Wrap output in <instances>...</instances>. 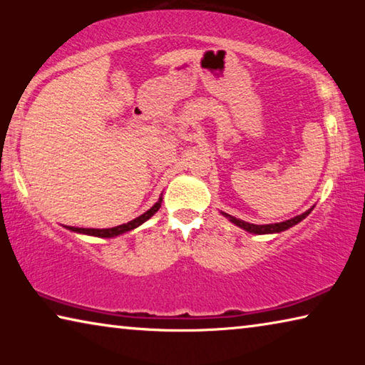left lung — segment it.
<instances>
[{"label":"left lung","mask_w":365,"mask_h":365,"mask_svg":"<svg viewBox=\"0 0 365 365\" xmlns=\"http://www.w3.org/2000/svg\"><path fill=\"white\" fill-rule=\"evenodd\" d=\"M314 209V206L311 209H307L306 212H302L299 215H296V217H292L288 220H283V222H277V224H267V225H256V224H250V222H245L242 219H237L233 217V215L227 214V212H220L224 217H227L228 220L232 222V224H235L240 228H243L245 232L248 233H255V235H269V233H280V232H285L288 230V228L294 227L296 224H299V222L302 219H306L309 214H311V211Z\"/></svg>","instance_id":"left-lung-1"}]
</instances>
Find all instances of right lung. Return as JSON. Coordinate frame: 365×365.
<instances>
[{
    "label": "right lung",
    "mask_w": 365,
    "mask_h": 365,
    "mask_svg": "<svg viewBox=\"0 0 365 365\" xmlns=\"http://www.w3.org/2000/svg\"><path fill=\"white\" fill-rule=\"evenodd\" d=\"M160 202H163V196H159V200H158L156 205H154L151 209H148L146 212L138 215L137 219L127 222V224L113 227V228H78V227H67V225H66V228H67V230L76 232V233H80V235H90V237L114 238V237H119V235H122V233H127V232L133 230V228L140 227L141 224H145L148 219H151L153 215L159 211Z\"/></svg>",
    "instance_id": "obj_1"
}]
</instances>
